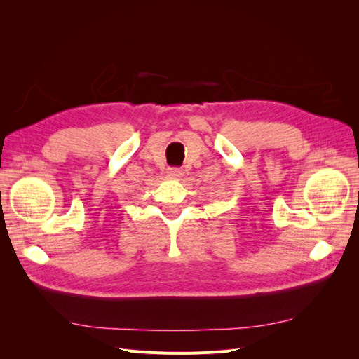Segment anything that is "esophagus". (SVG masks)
I'll return each instance as SVG.
<instances>
[{"instance_id": "obj_1", "label": "esophagus", "mask_w": 359, "mask_h": 359, "mask_svg": "<svg viewBox=\"0 0 359 359\" xmlns=\"http://www.w3.org/2000/svg\"><path fill=\"white\" fill-rule=\"evenodd\" d=\"M168 175L172 178H181L184 175V170L181 168H169Z\"/></svg>"}]
</instances>
